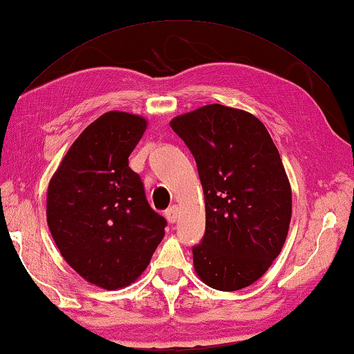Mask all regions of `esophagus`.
<instances>
[{
    "label": "esophagus",
    "mask_w": 354,
    "mask_h": 354,
    "mask_svg": "<svg viewBox=\"0 0 354 354\" xmlns=\"http://www.w3.org/2000/svg\"><path fill=\"white\" fill-rule=\"evenodd\" d=\"M165 218H167V221L170 224L176 223V218H178V207L176 205H171L170 209L165 210Z\"/></svg>",
    "instance_id": "1"
}]
</instances>
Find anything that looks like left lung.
Returning a JSON list of instances; mask_svg holds the SVG:
<instances>
[{
    "instance_id": "obj_1",
    "label": "left lung",
    "mask_w": 354,
    "mask_h": 354,
    "mask_svg": "<svg viewBox=\"0 0 354 354\" xmlns=\"http://www.w3.org/2000/svg\"><path fill=\"white\" fill-rule=\"evenodd\" d=\"M170 127L195 156L204 192L196 274L221 292L252 286L278 258L292 219V187L272 136L254 115L223 104L175 116Z\"/></svg>"
}]
</instances>
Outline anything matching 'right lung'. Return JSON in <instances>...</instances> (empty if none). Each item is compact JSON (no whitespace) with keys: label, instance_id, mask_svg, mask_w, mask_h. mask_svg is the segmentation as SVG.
Here are the masks:
<instances>
[{"label":"right lung","instance_id":"1","mask_svg":"<svg viewBox=\"0 0 354 354\" xmlns=\"http://www.w3.org/2000/svg\"><path fill=\"white\" fill-rule=\"evenodd\" d=\"M147 129L144 116L101 115L62 158L47 189V225L59 253L82 279L104 290L133 283L164 238L129 156Z\"/></svg>","mask_w":354,"mask_h":354}]
</instances>
